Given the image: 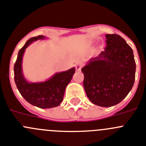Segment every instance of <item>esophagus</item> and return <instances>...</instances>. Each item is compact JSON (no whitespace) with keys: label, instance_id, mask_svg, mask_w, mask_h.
Returning a JSON list of instances; mask_svg holds the SVG:
<instances>
[{"label":"esophagus","instance_id":"obj_1","mask_svg":"<svg viewBox=\"0 0 146 146\" xmlns=\"http://www.w3.org/2000/svg\"><path fill=\"white\" fill-rule=\"evenodd\" d=\"M75 66H76V70H80L81 69V68H82L83 63L82 62H76V65H75Z\"/></svg>","mask_w":146,"mask_h":146}]
</instances>
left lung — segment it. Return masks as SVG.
<instances>
[{"label":"left lung","mask_w":146,"mask_h":146,"mask_svg":"<svg viewBox=\"0 0 146 146\" xmlns=\"http://www.w3.org/2000/svg\"><path fill=\"white\" fill-rule=\"evenodd\" d=\"M106 46L99 56L91 59L82 68L84 87L93 104L111 107L127 97L134 85V54L123 38L106 34Z\"/></svg>","instance_id":"left-lung-1"}]
</instances>
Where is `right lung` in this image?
<instances>
[{"instance_id": "right-lung-1", "label": "right lung", "mask_w": 146, "mask_h": 146, "mask_svg": "<svg viewBox=\"0 0 146 146\" xmlns=\"http://www.w3.org/2000/svg\"><path fill=\"white\" fill-rule=\"evenodd\" d=\"M44 35H38L29 39L24 46L18 52L14 64V81L21 95L26 101L40 108L57 107L63 100L65 88L75 73V68L61 73H55L52 78L43 82L30 83L25 78L22 73V57L26 48L31 43L39 39H44Z\"/></svg>"}]
</instances>
